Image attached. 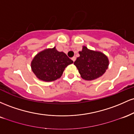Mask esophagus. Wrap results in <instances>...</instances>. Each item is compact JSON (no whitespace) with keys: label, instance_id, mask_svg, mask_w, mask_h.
<instances>
[{"label":"esophagus","instance_id":"obj_1","mask_svg":"<svg viewBox=\"0 0 134 134\" xmlns=\"http://www.w3.org/2000/svg\"><path fill=\"white\" fill-rule=\"evenodd\" d=\"M76 57H73L72 58V60H73V62H75V60H76Z\"/></svg>","mask_w":134,"mask_h":134}]
</instances>
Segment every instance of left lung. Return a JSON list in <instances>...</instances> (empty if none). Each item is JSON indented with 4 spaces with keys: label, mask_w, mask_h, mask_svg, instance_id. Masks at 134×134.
I'll return each mask as SVG.
<instances>
[{
    "label": "left lung",
    "mask_w": 134,
    "mask_h": 134,
    "mask_svg": "<svg viewBox=\"0 0 134 134\" xmlns=\"http://www.w3.org/2000/svg\"><path fill=\"white\" fill-rule=\"evenodd\" d=\"M80 56L74 64L78 69L81 77L86 81L99 78L105 73L109 65L108 57L102 52L94 51L83 46Z\"/></svg>",
    "instance_id": "1"
}]
</instances>
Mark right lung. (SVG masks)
I'll use <instances>...</instances> for the list:
<instances>
[{"mask_svg": "<svg viewBox=\"0 0 134 134\" xmlns=\"http://www.w3.org/2000/svg\"><path fill=\"white\" fill-rule=\"evenodd\" d=\"M72 63L65 53L58 52L54 47L38 53L31 62V67L38 79L51 82L59 79L65 67Z\"/></svg>", "mask_w": 134, "mask_h": 134, "instance_id": "add662e5", "label": "right lung"}]
</instances>
